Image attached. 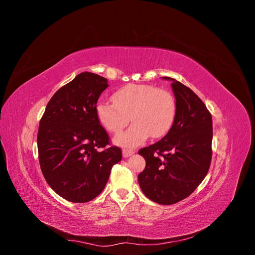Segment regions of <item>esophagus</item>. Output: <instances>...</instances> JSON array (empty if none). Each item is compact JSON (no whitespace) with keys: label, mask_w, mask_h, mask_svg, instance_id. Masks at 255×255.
I'll use <instances>...</instances> for the list:
<instances>
[{"label":"esophagus","mask_w":255,"mask_h":255,"mask_svg":"<svg viewBox=\"0 0 255 255\" xmlns=\"http://www.w3.org/2000/svg\"><path fill=\"white\" fill-rule=\"evenodd\" d=\"M135 153V151L130 150V149H123L122 150V156L127 158V157H129L130 155H133V154Z\"/></svg>","instance_id":"34e87169"}]
</instances>
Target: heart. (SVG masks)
Returning <instances> with one entry per match:
<instances>
[{"label":"heart","instance_id":"b5f03b06","mask_svg":"<svg viewBox=\"0 0 255 255\" xmlns=\"http://www.w3.org/2000/svg\"><path fill=\"white\" fill-rule=\"evenodd\" d=\"M113 102H99L97 118L106 130L118 134L129 122L127 132L114 138V143L132 148L141 144L151 135L165 136L175 116V100L170 92L153 85L128 84L114 92Z\"/></svg>","mask_w":255,"mask_h":255}]
</instances>
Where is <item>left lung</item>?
Listing matches in <instances>:
<instances>
[{"label": "left lung", "mask_w": 255, "mask_h": 255, "mask_svg": "<svg viewBox=\"0 0 255 255\" xmlns=\"http://www.w3.org/2000/svg\"><path fill=\"white\" fill-rule=\"evenodd\" d=\"M175 116L167 135L139 151L145 159L138 183L153 202L170 205L187 198L203 181L212 159L213 121L194 91L174 79Z\"/></svg>", "instance_id": "8db88e82"}]
</instances>
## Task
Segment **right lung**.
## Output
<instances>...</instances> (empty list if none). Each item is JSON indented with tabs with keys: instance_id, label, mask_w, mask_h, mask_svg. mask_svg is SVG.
Segmentation results:
<instances>
[{
	"instance_id": "obj_1",
	"label": "right lung",
	"mask_w": 255,
	"mask_h": 255,
	"mask_svg": "<svg viewBox=\"0 0 255 255\" xmlns=\"http://www.w3.org/2000/svg\"><path fill=\"white\" fill-rule=\"evenodd\" d=\"M109 87L103 76L82 72L51 98L39 123L38 155L50 187L67 201L85 203L101 194L122 157L110 146L96 107Z\"/></svg>"
}]
</instances>
